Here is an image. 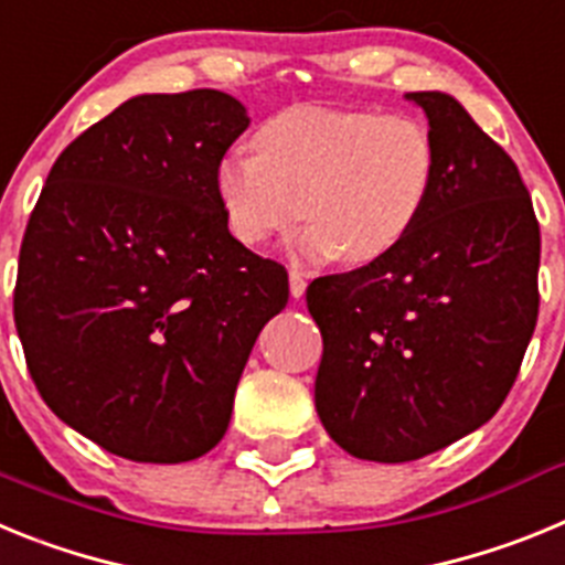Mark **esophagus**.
I'll return each mask as SVG.
<instances>
[{"label": "esophagus", "instance_id": "obj_1", "mask_svg": "<svg viewBox=\"0 0 565 565\" xmlns=\"http://www.w3.org/2000/svg\"><path fill=\"white\" fill-rule=\"evenodd\" d=\"M288 286H291V297L294 299L302 297V294H306V288H308V282H306V277H302V271L291 268V271H288Z\"/></svg>", "mask_w": 565, "mask_h": 565}]
</instances>
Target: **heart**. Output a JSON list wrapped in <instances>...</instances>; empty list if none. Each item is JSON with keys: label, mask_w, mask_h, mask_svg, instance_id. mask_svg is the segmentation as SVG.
Listing matches in <instances>:
<instances>
[{"label": "heart", "mask_w": 565, "mask_h": 565, "mask_svg": "<svg viewBox=\"0 0 565 565\" xmlns=\"http://www.w3.org/2000/svg\"><path fill=\"white\" fill-rule=\"evenodd\" d=\"M254 149L217 161L223 221L237 243L259 248L306 209L311 223L294 239L299 263L387 257L418 226L438 178L436 135L407 113L297 104L259 124Z\"/></svg>", "instance_id": "1"}]
</instances>
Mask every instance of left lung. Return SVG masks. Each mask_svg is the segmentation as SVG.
Segmentation results:
<instances>
[{
    "label": "left lung",
    "instance_id": "1",
    "mask_svg": "<svg viewBox=\"0 0 565 565\" xmlns=\"http://www.w3.org/2000/svg\"><path fill=\"white\" fill-rule=\"evenodd\" d=\"M438 178L396 252L313 279L317 413L351 456H430L495 416L535 333L541 226L515 161L447 93H407Z\"/></svg>",
    "mask_w": 565,
    "mask_h": 565
}]
</instances>
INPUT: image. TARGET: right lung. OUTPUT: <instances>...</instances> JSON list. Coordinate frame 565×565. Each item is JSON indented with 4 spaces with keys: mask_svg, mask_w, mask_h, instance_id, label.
Segmentation results:
<instances>
[{
    "mask_svg": "<svg viewBox=\"0 0 565 565\" xmlns=\"http://www.w3.org/2000/svg\"><path fill=\"white\" fill-rule=\"evenodd\" d=\"M248 127L221 89L135 96L56 158L19 252L13 319L44 404L113 456L201 458L288 302L232 237L214 169Z\"/></svg>",
    "mask_w": 565,
    "mask_h": 565,
    "instance_id": "right-lung-1",
    "label": "right lung"
}]
</instances>
